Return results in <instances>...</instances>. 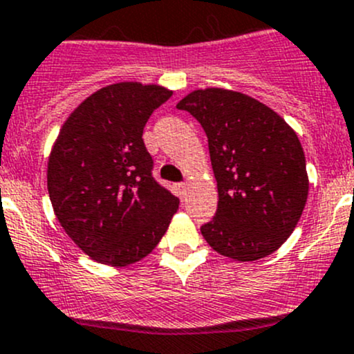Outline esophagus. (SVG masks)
I'll return each mask as SVG.
<instances>
[{
  "instance_id": "obj_1",
  "label": "esophagus",
  "mask_w": 354,
  "mask_h": 354,
  "mask_svg": "<svg viewBox=\"0 0 354 354\" xmlns=\"http://www.w3.org/2000/svg\"><path fill=\"white\" fill-rule=\"evenodd\" d=\"M174 187H176L178 196H180V198H183L185 193H187V183H178V185H174Z\"/></svg>"
}]
</instances>
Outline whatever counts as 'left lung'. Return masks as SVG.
Returning a JSON list of instances; mask_svg holds the SVG:
<instances>
[{
  "label": "left lung",
  "mask_w": 354,
  "mask_h": 354,
  "mask_svg": "<svg viewBox=\"0 0 354 354\" xmlns=\"http://www.w3.org/2000/svg\"><path fill=\"white\" fill-rule=\"evenodd\" d=\"M176 109L200 122L218 189L202 236L218 254L256 261L277 251L299 224L308 195L295 130L270 106L224 88L195 89Z\"/></svg>",
  "instance_id": "left-lung-1"
}]
</instances>
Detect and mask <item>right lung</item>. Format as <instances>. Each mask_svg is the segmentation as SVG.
<instances>
[{"label":"right lung","mask_w":354,"mask_h":354,"mask_svg":"<svg viewBox=\"0 0 354 354\" xmlns=\"http://www.w3.org/2000/svg\"><path fill=\"white\" fill-rule=\"evenodd\" d=\"M173 91L133 81L88 96L61 127L47 165L59 224L91 259L127 266L147 256L180 200L152 178L142 132Z\"/></svg>","instance_id":"add662e5"}]
</instances>
